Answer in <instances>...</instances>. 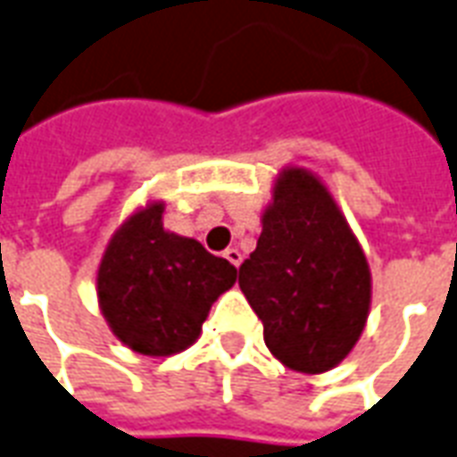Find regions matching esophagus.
Masks as SVG:
<instances>
[{
  "instance_id": "34e87169",
  "label": "esophagus",
  "mask_w": 457,
  "mask_h": 457,
  "mask_svg": "<svg viewBox=\"0 0 457 457\" xmlns=\"http://www.w3.org/2000/svg\"><path fill=\"white\" fill-rule=\"evenodd\" d=\"M225 259H228L229 263H232V266H239V263H242V252H239V249H235V246H232V249H225Z\"/></svg>"
}]
</instances>
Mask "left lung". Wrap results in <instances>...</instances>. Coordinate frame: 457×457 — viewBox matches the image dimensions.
<instances>
[{
  "instance_id": "obj_1",
  "label": "left lung",
  "mask_w": 457,
  "mask_h": 457,
  "mask_svg": "<svg viewBox=\"0 0 457 457\" xmlns=\"http://www.w3.org/2000/svg\"><path fill=\"white\" fill-rule=\"evenodd\" d=\"M239 288L262 320L269 351L290 370L327 373L361 339L370 266L332 191L310 169L290 164L273 179Z\"/></svg>"
}]
</instances>
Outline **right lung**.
Masks as SVG:
<instances>
[{"label":"right lung","instance_id":"right-lung-1","mask_svg":"<svg viewBox=\"0 0 457 457\" xmlns=\"http://www.w3.org/2000/svg\"><path fill=\"white\" fill-rule=\"evenodd\" d=\"M164 201L135 208L111 235L96 297L108 329L135 353L164 358L201 337L212 303L237 280V269L201 242L164 229Z\"/></svg>","mask_w":457,"mask_h":457}]
</instances>
